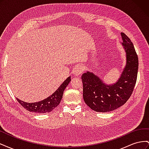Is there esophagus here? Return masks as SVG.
<instances>
[{
  "instance_id": "obj_1",
  "label": "esophagus",
  "mask_w": 149,
  "mask_h": 149,
  "mask_svg": "<svg viewBox=\"0 0 149 149\" xmlns=\"http://www.w3.org/2000/svg\"><path fill=\"white\" fill-rule=\"evenodd\" d=\"M73 74L74 76H79L83 72V68L81 66H77L73 69Z\"/></svg>"
}]
</instances>
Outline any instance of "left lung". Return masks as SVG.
Instances as JSON below:
<instances>
[{
	"label": "left lung",
	"instance_id": "8db88e82",
	"mask_svg": "<svg viewBox=\"0 0 149 149\" xmlns=\"http://www.w3.org/2000/svg\"><path fill=\"white\" fill-rule=\"evenodd\" d=\"M121 42L125 52L126 64L118 81L107 84L93 72L87 71L81 76L83 99L93 111L106 112L114 111L127 102L136 83L139 68L138 56L130 38L120 33Z\"/></svg>",
	"mask_w": 149,
	"mask_h": 149
}]
</instances>
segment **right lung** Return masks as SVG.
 Segmentation results:
<instances>
[{
    "mask_svg": "<svg viewBox=\"0 0 149 149\" xmlns=\"http://www.w3.org/2000/svg\"><path fill=\"white\" fill-rule=\"evenodd\" d=\"M70 81L71 77L69 76L60 85V86L57 89V90H56L55 92H54L51 96L41 101L29 103L20 100L18 98H17V100L22 106L30 112L43 114L49 112L59 105L65 89Z\"/></svg>",
    "mask_w": 149,
    "mask_h": 149,
    "instance_id": "add662e5",
    "label": "right lung"
}]
</instances>
